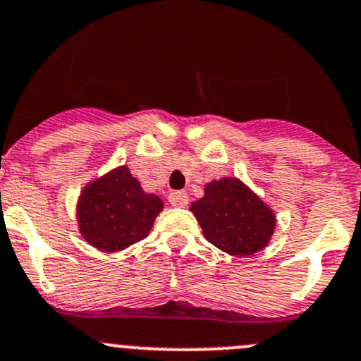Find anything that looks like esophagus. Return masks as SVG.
<instances>
[{"mask_svg": "<svg viewBox=\"0 0 361 361\" xmlns=\"http://www.w3.org/2000/svg\"><path fill=\"white\" fill-rule=\"evenodd\" d=\"M169 202L176 208H185L188 204V194L183 190H178V192H171L169 194Z\"/></svg>", "mask_w": 361, "mask_h": 361, "instance_id": "1", "label": "esophagus"}]
</instances>
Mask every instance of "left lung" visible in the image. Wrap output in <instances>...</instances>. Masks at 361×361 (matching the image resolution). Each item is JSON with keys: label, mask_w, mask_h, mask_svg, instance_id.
<instances>
[{"label": "left lung", "mask_w": 361, "mask_h": 361, "mask_svg": "<svg viewBox=\"0 0 361 361\" xmlns=\"http://www.w3.org/2000/svg\"><path fill=\"white\" fill-rule=\"evenodd\" d=\"M190 212L209 243L238 257L262 250L277 226L274 209L238 178L206 183L204 195L192 202Z\"/></svg>", "instance_id": "obj_1"}]
</instances>
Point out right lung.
<instances>
[{
  "instance_id": "add662e5",
  "label": "right lung",
  "mask_w": 361,
  "mask_h": 361,
  "mask_svg": "<svg viewBox=\"0 0 361 361\" xmlns=\"http://www.w3.org/2000/svg\"><path fill=\"white\" fill-rule=\"evenodd\" d=\"M164 202L142 190L127 166L90 181L77 201L79 233L99 250L118 252L145 240Z\"/></svg>"
}]
</instances>
